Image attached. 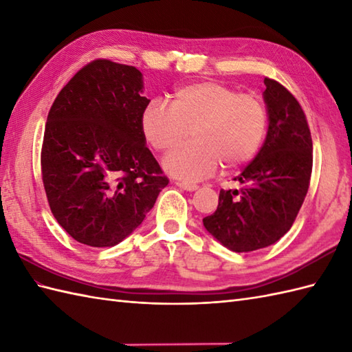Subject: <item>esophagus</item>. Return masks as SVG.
<instances>
[{"mask_svg": "<svg viewBox=\"0 0 352 352\" xmlns=\"http://www.w3.org/2000/svg\"><path fill=\"white\" fill-rule=\"evenodd\" d=\"M175 184L179 187V189L187 190V192H195V190H198V186H196V184H192V183H186V182H177Z\"/></svg>", "mask_w": 352, "mask_h": 352, "instance_id": "obj_1", "label": "esophagus"}]
</instances>
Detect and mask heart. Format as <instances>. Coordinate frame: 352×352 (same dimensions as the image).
<instances>
[{"instance_id": "1", "label": "heart", "mask_w": 352, "mask_h": 352, "mask_svg": "<svg viewBox=\"0 0 352 352\" xmlns=\"http://www.w3.org/2000/svg\"><path fill=\"white\" fill-rule=\"evenodd\" d=\"M268 126L264 102L255 94H240L219 82H195L178 88L169 108L151 102L141 116L142 136L156 151L168 153L163 169L169 175L198 182L225 169L246 165L263 145Z\"/></svg>"}]
</instances>
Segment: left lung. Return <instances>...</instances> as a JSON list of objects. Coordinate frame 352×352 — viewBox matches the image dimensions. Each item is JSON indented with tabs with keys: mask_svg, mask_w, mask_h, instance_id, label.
I'll use <instances>...</instances> for the list:
<instances>
[{
	"mask_svg": "<svg viewBox=\"0 0 352 352\" xmlns=\"http://www.w3.org/2000/svg\"><path fill=\"white\" fill-rule=\"evenodd\" d=\"M268 112L264 145L236 177L246 187L220 190L206 230L232 252L272 246L287 234L303 206L312 174V138L306 116L287 88L264 79Z\"/></svg>",
	"mask_w": 352,
	"mask_h": 352,
	"instance_id": "8db88e82",
	"label": "left lung"
}]
</instances>
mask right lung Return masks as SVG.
<instances>
[{"label":"right lung","instance_id":"1","mask_svg":"<svg viewBox=\"0 0 352 352\" xmlns=\"http://www.w3.org/2000/svg\"><path fill=\"white\" fill-rule=\"evenodd\" d=\"M142 73L96 60L73 76L52 104L42 146L49 207L72 239L112 248L132 234L168 186L146 148Z\"/></svg>","mask_w":352,"mask_h":352}]
</instances>
